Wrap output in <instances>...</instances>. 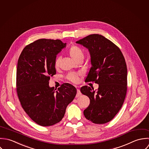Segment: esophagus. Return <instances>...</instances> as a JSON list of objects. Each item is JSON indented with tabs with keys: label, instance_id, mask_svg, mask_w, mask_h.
Here are the masks:
<instances>
[{
	"label": "esophagus",
	"instance_id": "1",
	"mask_svg": "<svg viewBox=\"0 0 149 149\" xmlns=\"http://www.w3.org/2000/svg\"><path fill=\"white\" fill-rule=\"evenodd\" d=\"M81 95V91H80V90L77 89V95H76V97H79L80 95Z\"/></svg>",
	"mask_w": 149,
	"mask_h": 149
}]
</instances>
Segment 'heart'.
<instances>
[{"mask_svg": "<svg viewBox=\"0 0 149 149\" xmlns=\"http://www.w3.org/2000/svg\"><path fill=\"white\" fill-rule=\"evenodd\" d=\"M68 54L75 61H77L79 60H83L84 58V53L83 50L76 45L71 47L68 51ZM60 60L59 57L57 58L55 60V66L56 68L59 67ZM67 78L68 80L72 82H77L78 79V75L77 73L71 72L67 75Z\"/></svg>", "mask_w": 149, "mask_h": 149, "instance_id": "obj_1", "label": "heart"}]
</instances>
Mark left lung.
<instances>
[{
  "mask_svg": "<svg viewBox=\"0 0 149 149\" xmlns=\"http://www.w3.org/2000/svg\"><path fill=\"white\" fill-rule=\"evenodd\" d=\"M87 48L91 67L86 82L98 85L94 90L88 86L81 88L89 97L90 104L84 110L85 117L95 124L110 121L121 109L127 93V69L119 48L103 36L93 34L76 41Z\"/></svg>",
  "mask_w": 149,
  "mask_h": 149,
  "instance_id": "1",
  "label": "left lung"
}]
</instances>
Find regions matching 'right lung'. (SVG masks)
Instances as JSON below:
<instances>
[{
  "label": "right lung",
  "mask_w": 149,
  "mask_h": 149,
  "mask_svg": "<svg viewBox=\"0 0 149 149\" xmlns=\"http://www.w3.org/2000/svg\"><path fill=\"white\" fill-rule=\"evenodd\" d=\"M66 47L60 40L39 39L26 46L17 63V91L22 107L35 123L47 127L59 123L76 88L64 84L58 90L49 87L50 77L56 74V55Z\"/></svg>",
  "instance_id": "right-lung-1"
}]
</instances>
